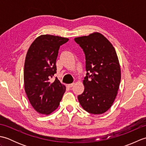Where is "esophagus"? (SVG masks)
<instances>
[{"instance_id":"1","label":"esophagus","mask_w":146,"mask_h":146,"mask_svg":"<svg viewBox=\"0 0 146 146\" xmlns=\"http://www.w3.org/2000/svg\"><path fill=\"white\" fill-rule=\"evenodd\" d=\"M74 85H75V83H71V84L68 85V87H69V88H71V87H73V86H74Z\"/></svg>"}]
</instances>
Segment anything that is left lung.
I'll return each mask as SVG.
<instances>
[{
	"mask_svg": "<svg viewBox=\"0 0 146 146\" xmlns=\"http://www.w3.org/2000/svg\"><path fill=\"white\" fill-rule=\"evenodd\" d=\"M85 54L84 92L78 96L80 105L88 112L102 114L112 105L121 79L119 60L115 48L100 33L75 38Z\"/></svg>",
	"mask_w": 146,
	"mask_h": 146,
	"instance_id": "left-lung-1",
	"label": "left lung"
}]
</instances>
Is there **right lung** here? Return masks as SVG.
Here are the masks:
<instances>
[{
	"label": "right lung",
	"mask_w": 146,
	"mask_h": 146,
	"mask_svg": "<svg viewBox=\"0 0 146 146\" xmlns=\"http://www.w3.org/2000/svg\"><path fill=\"white\" fill-rule=\"evenodd\" d=\"M68 38L52 35L37 38L27 51L24 70V88L33 107L41 114L48 115L58 107L65 86L56 77V62L60 47Z\"/></svg>",
	"instance_id": "right-lung-1"
}]
</instances>
